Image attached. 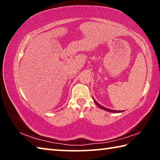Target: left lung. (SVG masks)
Masks as SVG:
<instances>
[{"mask_svg": "<svg viewBox=\"0 0 160 160\" xmlns=\"http://www.w3.org/2000/svg\"><path fill=\"white\" fill-rule=\"evenodd\" d=\"M94 103H95V104L97 105V106H98L99 108H101V109H104V110H105V111H107V112H114V113H119V112H121V111H115V110H112V109H107V108H105V107H102V106H101V105L100 104H99L98 103H97L95 100L94 99Z\"/></svg>", "mask_w": 160, "mask_h": 160, "instance_id": "1", "label": "left lung"}]
</instances>
